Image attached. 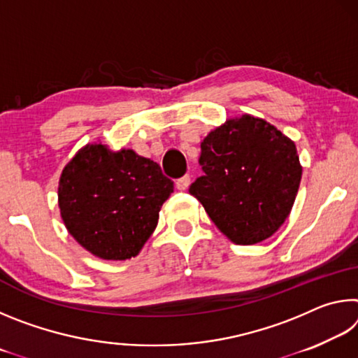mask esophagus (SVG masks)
<instances>
[{
	"instance_id": "34e87169",
	"label": "esophagus",
	"mask_w": 358,
	"mask_h": 358,
	"mask_svg": "<svg viewBox=\"0 0 358 358\" xmlns=\"http://www.w3.org/2000/svg\"><path fill=\"white\" fill-rule=\"evenodd\" d=\"M189 185H191V177H189V175H185V177L178 178L177 183H175V186H177V189H180V191L187 189V187H189Z\"/></svg>"
}]
</instances>
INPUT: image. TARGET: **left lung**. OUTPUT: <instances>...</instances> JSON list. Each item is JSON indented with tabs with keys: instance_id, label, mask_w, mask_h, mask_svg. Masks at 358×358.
Masks as SVG:
<instances>
[{
	"instance_id": "8db88e82",
	"label": "left lung",
	"mask_w": 358,
	"mask_h": 358,
	"mask_svg": "<svg viewBox=\"0 0 358 358\" xmlns=\"http://www.w3.org/2000/svg\"><path fill=\"white\" fill-rule=\"evenodd\" d=\"M203 175L189 192L237 245L270 238L292 210L301 180L295 143L262 118L227 120L201 143Z\"/></svg>"
}]
</instances>
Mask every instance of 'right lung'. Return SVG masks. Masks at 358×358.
Listing matches in <instances>:
<instances>
[{"instance_id":"right-lung-1","label":"right lung","mask_w":358,"mask_h":358,"mask_svg":"<svg viewBox=\"0 0 358 358\" xmlns=\"http://www.w3.org/2000/svg\"><path fill=\"white\" fill-rule=\"evenodd\" d=\"M172 192L173 181L155 161L132 150L88 143L63 169L58 205L78 245L96 257L126 260L155 232Z\"/></svg>"}]
</instances>
